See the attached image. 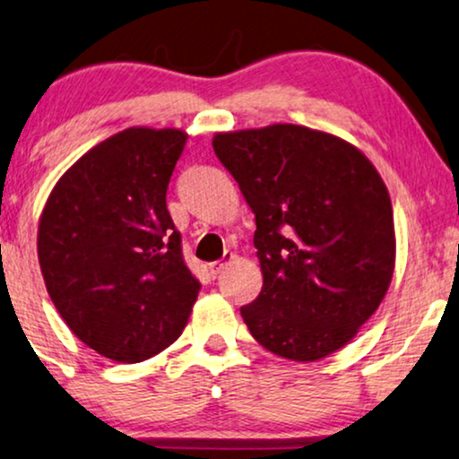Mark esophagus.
<instances>
[{"label": "esophagus", "instance_id": "esophagus-1", "mask_svg": "<svg viewBox=\"0 0 459 459\" xmlns=\"http://www.w3.org/2000/svg\"><path fill=\"white\" fill-rule=\"evenodd\" d=\"M233 258H235L233 254H226V255H224V260H220V262H212V264H210V273L213 274V277H218L220 271H222V268H224L226 264H229V262L233 260Z\"/></svg>", "mask_w": 459, "mask_h": 459}]
</instances>
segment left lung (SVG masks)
Here are the masks:
<instances>
[{"mask_svg": "<svg viewBox=\"0 0 459 459\" xmlns=\"http://www.w3.org/2000/svg\"><path fill=\"white\" fill-rule=\"evenodd\" d=\"M255 213L260 296L241 316L266 351L316 361L376 313L394 271L388 188L357 146L304 126L216 134Z\"/></svg>", "mask_w": 459, "mask_h": 459, "instance_id": "8db88e82", "label": "left lung"}]
</instances>
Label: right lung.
<instances>
[{
    "instance_id": "add662e5",
    "label": "right lung",
    "mask_w": 459,
    "mask_h": 459,
    "mask_svg": "<svg viewBox=\"0 0 459 459\" xmlns=\"http://www.w3.org/2000/svg\"><path fill=\"white\" fill-rule=\"evenodd\" d=\"M182 130L130 127L85 152L52 188L38 255L48 293L83 344L119 363L178 338L201 283L166 205Z\"/></svg>"
}]
</instances>
